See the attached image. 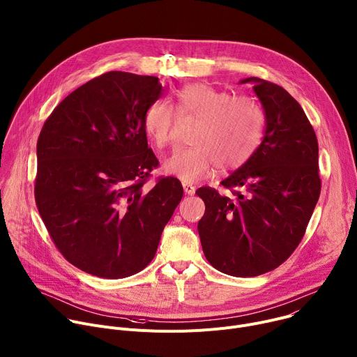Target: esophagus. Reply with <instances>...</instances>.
I'll return each mask as SVG.
<instances>
[{
    "instance_id": "obj_1",
    "label": "esophagus",
    "mask_w": 357,
    "mask_h": 357,
    "mask_svg": "<svg viewBox=\"0 0 357 357\" xmlns=\"http://www.w3.org/2000/svg\"><path fill=\"white\" fill-rule=\"evenodd\" d=\"M183 190H184V192L187 195H192L195 192V187L192 184H190V183H185V181L183 183Z\"/></svg>"
}]
</instances>
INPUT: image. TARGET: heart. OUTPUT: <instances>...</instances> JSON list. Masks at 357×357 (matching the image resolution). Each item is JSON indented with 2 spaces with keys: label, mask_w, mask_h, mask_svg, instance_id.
<instances>
[{
  "label": "heart",
  "mask_w": 357,
  "mask_h": 357,
  "mask_svg": "<svg viewBox=\"0 0 357 357\" xmlns=\"http://www.w3.org/2000/svg\"><path fill=\"white\" fill-rule=\"evenodd\" d=\"M180 117L199 121L190 143L163 162V170L185 183L211 176L217 167L232 170L243 166L257 150L264 132V112L251 98L234 96L208 84H191L176 93ZM176 122L173 106L153 102L143 117L151 143L162 149L172 140Z\"/></svg>",
  "instance_id": "obj_1"
}]
</instances>
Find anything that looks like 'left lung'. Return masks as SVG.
<instances>
[{"instance_id":"left-lung-1","label":"left lung","mask_w":357,"mask_h":357,"mask_svg":"<svg viewBox=\"0 0 357 357\" xmlns=\"http://www.w3.org/2000/svg\"><path fill=\"white\" fill-rule=\"evenodd\" d=\"M265 114L261 144L221 181L235 199L210 187L195 194L206 213L199 221L207 261L232 276H257L280 266L299 245L321 194L318 139L301 105L280 85L251 76Z\"/></svg>"}]
</instances>
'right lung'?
Wrapping results in <instances>:
<instances>
[{
	"label": "right lung",
	"instance_id": "1",
	"mask_svg": "<svg viewBox=\"0 0 357 357\" xmlns=\"http://www.w3.org/2000/svg\"><path fill=\"white\" fill-rule=\"evenodd\" d=\"M162 88L155 76L103 73L68 95L38 137V211L62 255L99 278L144 269L183 197L176 177L143 188L158 166L143 117Z\"/></svg>",
	"mask_w": 357,
	"mask_h": 357
}]
</instances>
